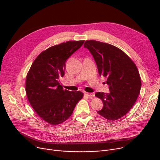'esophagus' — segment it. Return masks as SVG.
Instances as JSON below:
<instances>
[{
  "label": "esophagus",
  "mask_w": 160,
  "mask_h": 160,
  "mask_svg": "<svg viewBox=\"0 0 160 160\" xmlns=\"http://www.w3.org/2000/svg\"><path fill=\"white\" fill-rule=\"evenodd\" d=\"M85 94L89 97V98H93L94 97H95V95L93 94V93H85Z\"/></svg>",
  "instance_id": "1"
}]
</instances>
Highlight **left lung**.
<instances>
[{"mask_svg":"<svg viewBox=\"0 0 160 160\" xmlns=\"http://www.w3.org/2000/svg\"><path fill=\"white\" fill-rule=\"evenodd\" d=\"M87 48L96 62L100 76L107 78L108 93L97 92L103 108L97 113L115 121L127 114L139 95L141 82L136 65L122 50L112 45L95 40L86 41Z\"/></svg>","mask_w":160,"mask_h":160,"instance_id":"1","label":"left lung"}]
</instances>
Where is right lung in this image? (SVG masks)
I'll return each instance as SVG.
<instances>
[{
  "label": "right lung",
  "mask_w": 160,
  "mask_h": 160,
  "mask_svg": "<svg viewBox=\"0 0 160 160\" xmlns=\"http://www.w3.org/2000/svg\"><path fill=\"white\" fill-rule=\"evenodd\" d=\"M84 41H71L42 52L33 61L26 79L28 101L36 113L47 122L57 125L65 121L83 97L81 91L63 89L60 78L65 73V63Z\"/></svg>",
  "instance_id": "obj_1"
}]
</instances>
